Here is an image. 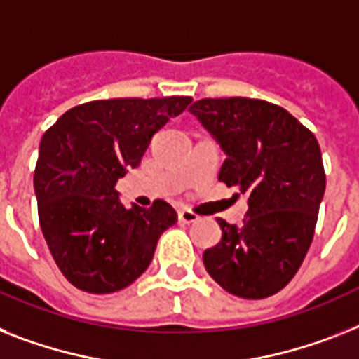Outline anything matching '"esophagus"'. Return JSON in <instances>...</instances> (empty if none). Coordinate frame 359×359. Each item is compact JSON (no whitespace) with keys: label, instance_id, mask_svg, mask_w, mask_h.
I'll use <instances>...</instances> for the list:
<instances>
[{"label":"esophagus","instance_id":"esophagus-1","mask_svg":"<svg viewBox=\"0 0 359 359\" xmlns=\"http://www.w3.org/2000/svg\"><path fill=\"white\" fill-rule=\"evenodd\" d=\"M177 218H180V222H183V224H194V222L200 220V216L194 215L192 211H187V209H182V211L177 212Z\"/></svg>","mask_w":359,"mask_h":359}]
</instances>
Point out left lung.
Segmentation results:
<instances>
[{"label": "left lung", "mask_w": 359, "mask_h": 359, "mask_svg": "<svg viewBox=\"0 0 359 359\" xmlns=\"http://www.w3.org/2000/svg\"><path fill=\"white\" fill-rule=\"evenodd\" d=\"M189 109L226 152L218 180L248 196L242 226L218 218L222 240L203 253L207 273L236 297H269L312 244L327 185L318 139L268 100L201 99Z\"/></svg>", "instance_id": "1"}]
</instances>
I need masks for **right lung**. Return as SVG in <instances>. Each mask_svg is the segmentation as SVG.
Masks as SVG:
<instances>
[{
  "instance_id": "1",
  "label": "right lung",
  "mask_w": 359,
  "mask_h": 359,
  "mask_svg": "<svg viewBox=\"0 0 359 359\" xmlns=\"http://www.w3.org/2000/svg\"><path fill=\"white\" fill-rule=\"evenodd\" d=\"M191 97L91 100L43 133L34 170L38 218L53 259L75 288L114 293L143 275L163 231L177 222L167 201L121 203L115 183L139 167L152 135Z\"/></svg>"
}]
</instances>
